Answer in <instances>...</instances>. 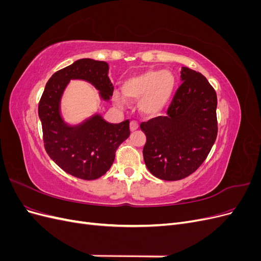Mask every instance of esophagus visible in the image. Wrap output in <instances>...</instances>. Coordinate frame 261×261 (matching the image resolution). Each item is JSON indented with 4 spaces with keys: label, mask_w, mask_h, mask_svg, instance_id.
Here are the masks:
<instances>
[{
    "label": "esophagus",
    "mask_w": 261,
    "mask_h": 261,
    "mask_svg": "<svg viewBox=\"0 0 261 261\" xmlns=\"http://www.w3.org/2000/svg\"><path fill=\"white\" fill-rule=\"evenodd\" d=\"M139 128V124H138V122H136V121H132L130 122V130L132 132H135V130H137Z\"/></svg>",
    "instance_id": "obj_1"
}]
</instances>
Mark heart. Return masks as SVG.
Instances as JSON below:
<instances>
[{"instance_id":"obj_1","label":"heart","mask_w":261,"mask_h":261,"mask_svg":"<svg viewBox=\"0 0 261 261\" xmlns=\"http://www.w3.org/2000/svg\"><path fill=\"white\" fill-rule=\"evenodd\" d=\"M175 87L173 75L163 70H148L133 76L126 81L122 90L125 97L133 100H141L140 107L148 114H156L168 105ZM117 105L124 106L125 100L115 94Z\"/></svg>"}]
</instances>
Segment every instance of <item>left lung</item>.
Wrapping results in <instances>:
<instances>
[{
	"label": "left lung",
	"instance_id": "obj_1",
	"mask_svg": "<svg viewBox=\"0 0 261 261\" xmlns=\"http://www.w3.org/2000/svg\"><path fill=\"white\" fill-rule=\"evenodd\" d=\"M167 115L143 122L146 134L144 160L148 170L163 180L183 179L207 159L218 135L217 93L207 78L183 67Z\"/></svg>",
	"mask_w": 261,
	"mask_h": 261
}]
</instances>
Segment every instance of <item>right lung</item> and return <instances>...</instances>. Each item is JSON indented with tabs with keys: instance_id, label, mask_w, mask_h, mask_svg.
<instances>
[{
	"instance_id": "1",
	"label": "right lung",
	"mask_w": 261,
	"mask_h": 261,
	"mask_svg": "<svg viewBox=\"0 0 261 261\" xmlns=\"http://www.w3.org/2000/svg\"><path fill=\"white\" fill-rule=\"evenodd\" d=\"M108 69V63L103 61L78 60L52 75L39 101L46 153L63 171L81 179H97L110 170L118 146L129 137V121L111 124L94 115L72 127L62 120L60 100L70 80L91 83L100 90L102 99L109 100L114 88Z\"/></svg>"
}]
</instances>
